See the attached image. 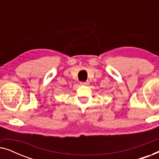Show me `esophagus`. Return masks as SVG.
I'll return each instance as SVG.
<instances>
[{
  "instance_id": "esophagus-1",
  "label": "esophagus",
  "mask_w": 159,
  "mask_h": 159,
  "mask_svg": "<svg viewBox=\"0 0 159 159\" xmlns=\"http://www.w3.org/2000/svg\"><path fill=\"white\" fill-rule=\"evenodd\" d=\"M89 84H90V83H89V82H80V84H81V85H84V86L88 85Z\"/></svg>"
}]
</instances>
